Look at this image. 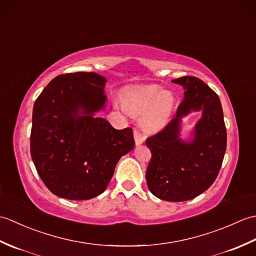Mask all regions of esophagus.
<instances>
[{"label": "esophagus", "instance_id": "1", "mask_svg": "<svg viewBox=\"0 0 256 256\" xmlns=\"http://www.w3.org/2000/svg\"><path fill=\"white\" fill-rule=\"evenodd\" d=\"M134 140H135V144L140 145L144 142V136L142 133H140L138 130H134Z\"/></svg>", "mask_w": 256, "mask_h": 256}]
</instances>
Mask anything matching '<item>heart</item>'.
Masks as SVG:
<instances>
[{
    "label": "heart",
    "mask_w": 256,
    "mask_h": 256,
    "mask_svg": "<svg viewBox=\"0 0 256 256\" xmlns=\"http://www.w3.org/2000/svg\"><path fill=\"white\" fill-rule=\"evenodd\" d=\"M123 106L134 116L142 114L140 118L142 128L154 132L170 121L175 106V96L170 91H162L160 86H144L128 91L123 99Z\"/></svg>",
    "instance_id": "heart-1"
}]
</instances>
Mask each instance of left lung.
Listing matches in <instances>:
<instances>
[{
  "instance_id": "left-lung-1",
  "label": "left lung",
  "mask_w": 256,
  "mask_h": 256,
  "mask_svg": "<svg viewBox=\"0 0 256 256\" xmlns=\"http://www.w3.org/2000/svg\"><path fill=\"white\" fill-rule=\"evenodd\" d=\"M184 86V96L176 116L160 132L146 138L152 158L146 182L155 197L166 201L194 199L208 189L218 176L226 150V130L218 94L196 77L174 79ZM202 110L193 138H180L181 118Z\"/></svg>"
}]
</instances>
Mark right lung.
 <instances>
[{
  "label": "right lung",
  "instance_id": "right-lung-1",
  "mask_svg": "<svg viewBox=\"0 0 256 256\" xmlns=\"http://www.w3.org/2000/svg\"><path fill=\"white\" fill-rule=\"evenodd\" d=\"M106 79L96 72L54 78L32 108L30 155L38 175L60 198L86 200L104 192L118 160L134 148L133 130H116L104 110Z\"/></svg>",
  "mask_w": 256,
  "mask_h": 256
}]
</instances>
